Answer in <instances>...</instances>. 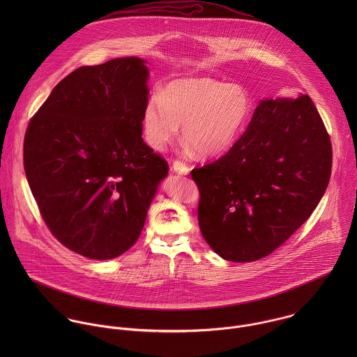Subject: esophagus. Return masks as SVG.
<instances>
[{"mask_svg": "<svg viewBox=\"0 0 357 357\" xmlns=\"http://www.w3.org/2000/svg\"><path fill=\"white\" fill-rule=\"evenodd\" d=\"M172 169H173V172H174V173H177V174H183V176L190 174V170H191L187 165H184V163H183V162H180V160H174V162H173Z\"/></svg>", "mask_w": 357, "mask_h": 357, "instance_id": "esophagus-1", "label": "esophagus"}]
</instances>
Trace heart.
Instances as JSON below:
<instances>
[{
	"instance_id": "obj_1",
	"label": "heart",
	"mask_w": 357,
	"mask_h": 357,
	"mask_svg": "<svg viewBox=\"0 0 357 357\" xmlns=\"http://www.w3.org/2000/svg\"><path fill=\"white\" fill-rule=\"evenodd\" d=\"M255 108L250 91L239 84L213 78H181L169 82L151 98L142 115L146 143L162 151L183 125L188 150L202 156L228 151L243 133Z\"/></svg>"
}]
</instances>
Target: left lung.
Instances as JSON below:
<instances>
[{"label":"left lung","mask_w":357,"mask_h":357,"mask_svg":"<svg viewBox=\"0 0 357 357\" xmlns=\"http://www.w3.org/2000/svg\"><path fill=\"white\" fill-rule=\"evenodd\" d=\"M331 163L328 133L307 95L261 100L232 149L191 172L204 241L232 262L271 255L320 202Z\"/></svg>","instance_id":"left-lung-1"}]
</instances>
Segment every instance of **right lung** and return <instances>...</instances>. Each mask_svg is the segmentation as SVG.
I'll return each instance as SVG.
<instances>
[{"label":"right lung","instance_id":"right-lung-1","mask_svg":"<svg viewBox=\"0 0 357 357\" xmlns=\"http://www.w3.org/2000/svg\"><path fill=\"white\" fill-rule=\"evenodd\" d=\"M146 63L132 56L74 70L24 136V172L45 224L61 245L92 259L136 243L169 172L142 137Z\"/></svg>","mask_w":357,"mask_h":357}]
</instances>
